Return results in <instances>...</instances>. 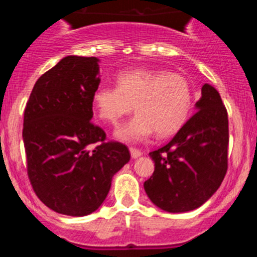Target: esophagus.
<instances>
[{
	"instance_id": "34e87169",
	"label": "esophagus",
	"mask_w": 257,
	"mask_h": 257,
	"mask_svg": "<svg viewBox=\"0 0 257 257\" xmlns=\"http://www.w3.org/2000/svg\"><path fill=\"white\" fill-rule=\"evenodd\" d=\"M130 153L133 158H138V157H140L143 154L142 151H139V149L136 148H130Z\"/></svg>"
}]
</instances>
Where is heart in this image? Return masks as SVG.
Segmentation results:
<instances>
[{
    "instance_id": "1",
    "label": "heart",
    "mask_w": 257,
    "mask_h": 257,
    "mask_svg": "<svg viewBox=\"0 0 257 257\" xmlns=\"http://www.w3.org/2000/svg\"><path fill=\"white\" fill-rule=\"evenodd\" d=\"M118 86L100 85L92 94L97 117L117 123L133 112V119L118 127L115 138L123 142H139L157 135L166 138L178 133L187 122L193 105L189 81L165 69L124 70L117 76Z\"/></svg>"
}]
</instances>
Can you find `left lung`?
Here are the masks:
<instances>
[{"label":"left lung","mask_w":257,"mask_h":257,"mask_svg":"<svg viewBox=\"0 0 257 257\" xmlns=\"http://www.w3.org/2000/svg\"><path fill=\"white\" fill-rule=\"evenodd\" d=\"M196 109L169 144L149 153L156 167L144 189L167 212H187L203 205L228 170V113L216 88L202 86Z\"/></svg>","instance_id":"1"}]
</instances>
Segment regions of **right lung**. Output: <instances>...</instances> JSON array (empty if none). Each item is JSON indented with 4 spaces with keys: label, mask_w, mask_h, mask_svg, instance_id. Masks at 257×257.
I'll return each mask as SVG.
<instances>
[{
    "label": "right lung",
    "mask_w": 257,
    "mask_h": 257,
    "mask_svg": "<svg viewBox=\"0 0 257 257\" xmlns=\"http://www.w3.org/2000/svg\"><path fill=\"white\" fill-rule=\"evenodd\" d=\"M99 83V59L65 56L37 79L24 110L32 188L47 207L68 216L100 207L114 174L130 161L126 145L105 142L103 128L91 122Z\"/></svg>",
    "instance_id": "obj_1"
}]
</instances>
